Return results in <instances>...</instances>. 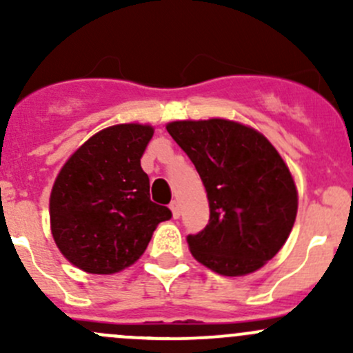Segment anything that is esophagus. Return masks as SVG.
I'll use <instances>...</instances> for the list:
<instances>
[{"mask_svg": "<svg viewBox=\"0 0 353 353\" xmlns=\"http://www.w3.org/2000/svg\"><path fill=\"white\" fill-rule=\"evenodd\" d=\"M170 212H172L174 219H179L181 216V206H179V201H177V199L170 201Z\"/></svg>", "mask_w": 353, "mask_h": 353, "instance_id": "34e87169", "label": "esophagus"}]
</instances>
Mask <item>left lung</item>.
I'll return each instance as SVG.
<instances>
[{
  "mask_svg": "<svg viewBox=\"0 0 353 353\" xmlns=\"http://www.w3.org/2000/svg\"><path fill=\"white\" fill-rule=\"evenodd\" d=\"M167 131L205 184L208 225L188 236L198 263L223 276H244L282 249L297 216V186L265 134L230 119H184Z\"/></svg>",
  "mask_w": 353,
  "mask_h": 353,
  "instance_id": "left-lung-1",
  "label": "left lung"
}]
</instances>
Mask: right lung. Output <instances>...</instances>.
I'll return each mask as SVG.
<instances>
[{
	"label": "right lung",
	"mask_w": 353,
	"mask_h": 353,
	"mask_svg": "<svg viewBox=\"0 0 353 353\" xmlns=\"http://www.w3.org/2000/svg\"><path fill=\"white\" fill-rule=\"evenodd\" d=\"M152 124L101 130L71 154L49 196L51 234L68 261L94 275H112L141 258L160 222L172 216L150 201L140 159Z\"/></svg>",
	"instance_id": "obj_1"
}]
</instances>
